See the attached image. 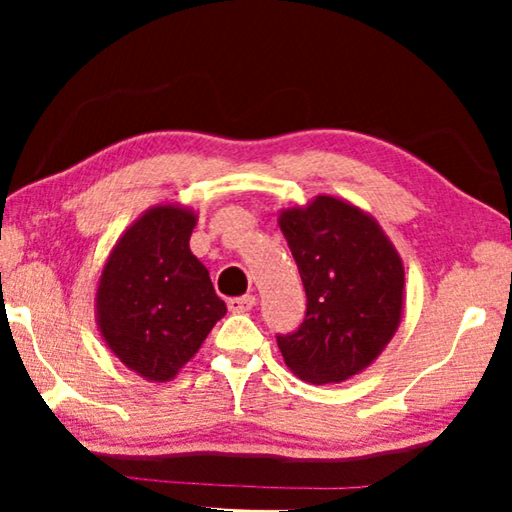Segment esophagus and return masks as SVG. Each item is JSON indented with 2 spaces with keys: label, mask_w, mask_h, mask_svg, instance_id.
Segmentation results:
<instances>
[{
  "label": "esophagus",
  "mask_w": 512,
  "mask_h": 512,
  "mask_svg": "<svg viewBox=\"0 0 512 512\" xmlns=\"http://www.w3.org/2000/svg\"><path fill=\"white\" fill-rule=\"evenodd\" d=\"M257 305V298L255 296H241V298H230L228 300V309L232 314H246Z\"/></svg>",
  "instance_id": "esophagus-1"
}]
</instances>
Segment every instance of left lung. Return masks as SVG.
Listing matches in <instances>:
<instances>
[{
    "mask_svg": "<svg viewBox=\"0 0 512 512\" xmlns=\"http://www.w3.org/2000/svg\"><path fill=\"white\" fill-rule=\"evenodd\" d=\"M307 293L298 332L277 336L284 363L309 384H341L375 361L404 311V264L377 219L320 194L277 216Z\"/></svg>",
    "mask_w": 512,
    "mask_h": 512,
    "instance_id": "8db88e82",
    "label": "left lung"
}]
</instances>
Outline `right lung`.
Returning <instances> with one entry per match:
<instances>
[{
	"instance_id": "obj_1",
	"label": "right lung",
	"mask_w": 512,
	"mask_h": 512,
	"mask_svg": "<svg viewBox=\"0 0 512 512\" xmlns=\"http://www.w3.org/2000/svg\"><path fill=\"white\" fill-rule=\"evenodd\" d=\"M198 214L180 203L146 210L121 232L94 296L101 339L146 381H171L201 348L225 302L189 250Z\"/></svg>"
}]
</instances>
